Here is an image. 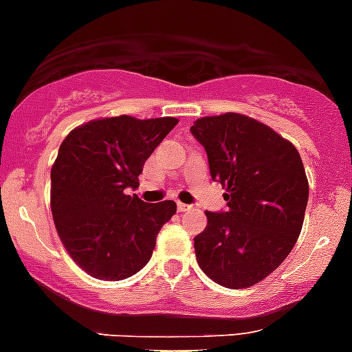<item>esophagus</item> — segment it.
I'll list each match as a JSON object with an SVG mask.
<instances>
[{
  "instance_id": "1",
  "label": "esophagus",
  "mask_w": 352,
  "mask_h": 352,
  "mask_svg": "<svg viewBox=\"0 0 352 352\" xmlns=\"http://www.w3.org/2000/svg\"><path fill=\"white\" fill-rule=\"evenodd\" d=\"M177 209H179L181 212H184V211H190L191 206L190 204H184V202H177Z\"/></svg>"
}]
</instances>
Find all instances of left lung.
Segmentation results:
<instances>
[{"instance_id": "obj_1", "label": "left lung", "mask_w": 352, "mask_h": 352, "mask_svg": "<svg viewBox=\"0 0 352 352\" xmlns=\"http://www.w3.org/2000/svg\"><path fill=\"white\" fill-rule=\"evenodd\" d=\"M208 153L212 181L227 190L226 211H206L195 240L199 267L226 288H247L272 274L302 229L308 179L290 141L243 114L200 118L190 129Z\"/></svg>"}]
</instances>
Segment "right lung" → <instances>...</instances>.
<instances>
[{
  "label": "right lung",
  "mask_w": 352,
  "mask_h": 352,
  "mask_svg": "<svg viewBox=\"0 0 352 352\" xmlns=\"http://www.w3.org/2000/svg\"><path fill=\"white\" fill-rule=\"evenodd\" d=\"M177 118L94 120L71 131L52 168L53 221L73 261L89 276L120 281L150 261L173 200L146 204L129 195Z\"/></svg>",
  "instance_id": "1"
}]
</instances>
